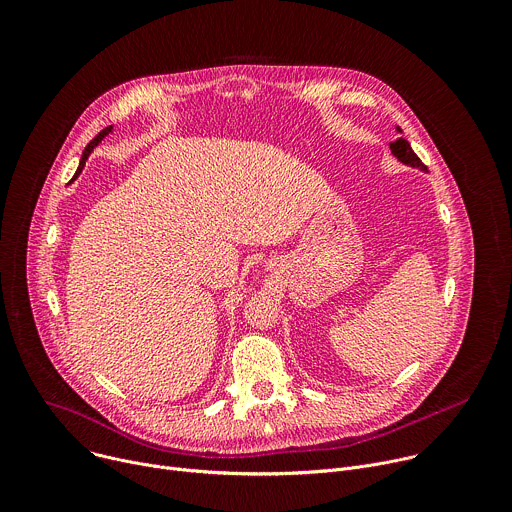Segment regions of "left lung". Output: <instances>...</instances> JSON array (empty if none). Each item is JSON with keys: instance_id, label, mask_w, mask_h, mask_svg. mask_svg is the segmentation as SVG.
<instances>
[{"instance_id": "1", "label": "left lung", "mask_w": 512, "mask_h": 512, "mask_svg": "<svg viewBox=\"0 0 512 512\" xmlns=\"http://www.w3.org/2000/svg\"><path fill=\"white\" fill-rule=\"evenodd\" d=\"M397 133H401V129L397 127ZM389 149L393 153V157H397V161H401L403 165H410V167H418L422 171L428 173V167L420 161V157L414 153V149L410 147V143H407L405 139H397L393 143H389Z\"/></svg>"}]
</instances>
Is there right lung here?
I'll return each mask as SVG.
<instances>
[{
    "label": "right lung",
    "instance_id": "right-lung-1",
    "mask_svg": "<svg viewBox=\"0 0 512 512\" xmlns=\"http://www.w3.org/2000/svg\"><path fill=\"white\" fill-rule=\"evenodd\" d=\"M111 133H113V127H107V129H102V131H100V133H98V135H96V137H94V139H92V141H90V143L86 145V149L82 151V157H80V165H78V169H76V175L72 177V181H74V179H76V177H78V175L82 173V169H84V163H86L88 155L92 153V149H94V147H96V145H98V143H100L102 139H105L107 135H111Z\"/></svg>",
    "mask_w": 512,
    "mask_h": 512
}]
</instances>
